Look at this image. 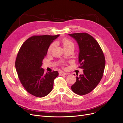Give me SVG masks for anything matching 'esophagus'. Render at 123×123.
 <instances>
[{"mask_svg": "<svg viewBox=\"0 0 123 123\" xmlns=\"http://www.w3.org/2000/svg\"><path fill=\"white\" fill-rule=\"evenodd\" d=\"M66 74H67V73H66L63 72V71H61V72H59V75H61V76L65 75H66Z\"/></svg>", "mask_w": 123, "mask_h": 123, "instance_id": "obj_1", "label": "esophagus"}]
</instances>
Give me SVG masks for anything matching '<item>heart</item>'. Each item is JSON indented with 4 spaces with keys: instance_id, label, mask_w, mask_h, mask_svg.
Wrapping results in <instances>:
<instances>
[{
    "instance_id": "obj_1",
    "label": "heart",
    "mask_w": 123,
    "mask_h": 123,
    "mask_svg": "<svg viewBox=\"0 0 123 123\" xmlns=\"http://www.w3.org/2000/svg\"><path fill=\"white\" fill-rule=\"evenodd\" d=\"M62 42L63 46H64V49H67V48H70V47H72V48H74V43L72 42L71 40L69 39H68V38H65L64 39H62ZM54 46H55V43H51L50 44V46H49V48H48V53L51 52V51H52V50L53 49V48L54 47Z\"/></svg>"
}]
</instances>
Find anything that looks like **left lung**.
<instances>
[{
	"mask_svg": "<svg viewBox=\"0 0 123 123\" xmlns=\"http://www.w3.org/2000/svg\"><path fill=\"white\" fill-rule=\"evenodd\" d=\"M69 35L79 44V68L84 69L83 74L76 76V82L71 86V89L78 95L87 94L101 80L105 67V58L98 43L91 35L86 33Z\"/></svg>",
	"mask_w": 123,
	"mask_h": 123,
	"instance_id": "1",
	"label": "left lung"
}]
</instances>
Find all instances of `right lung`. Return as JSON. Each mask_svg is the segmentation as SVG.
Wrapping results in <instances>:
<instances>
[{
	"label": "right lung",
	"mask_w": 123,
	"mask_h": 123,
	"mask_svg": "<svg viewBox=\"0 0 123 123\" xmlns=\"http://www.w3.org/2000/svg\"><path fill=\"white\" fill-rule=\"evenodd\" d=\"M57 35H35L26 40L17 54L15 68L18 78L26 91L36 97L49 94L58 72L44 73L41 68L51 43Z\"/></svg>",
	"instance_id": "right-lung-1"
}]
</instances>
